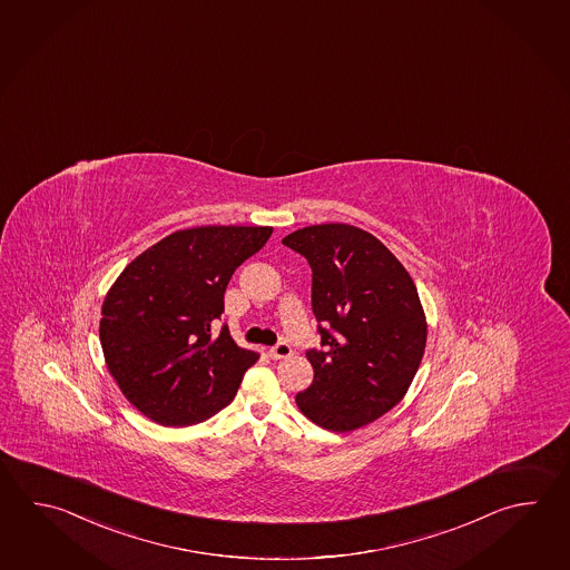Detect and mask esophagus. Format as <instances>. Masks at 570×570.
I'll list each match as a JSON object with an SVG mask.
<instances>
[{"label": "esophagus", "instance_id": "esophagus-1", "mask_svg": "<svg viewBox=\"0 0 570 570\" xmlns=\"http://www.w3.org/2000/svg\"><path fill=\"white\" fill-rule=\"evenodd\" d=\"M292 355V347L288 343H278L276 347L269 348L272 360H288Z\"/></svg>", "mask_w": 570, "mask_h": 570}]
</instances>
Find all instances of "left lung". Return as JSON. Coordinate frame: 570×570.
Returning a JSON list of instances; mask_svg holds the SVG:
<instances>
[{"mask_svg": "<svg viewBox=\"0 0 570 570\" xmlns=\"http://www.w3.org/2000/svg\"><path fill=\"white\" fill-rule=\"evenodd\" d=\"M282 244L313 267V313L323 351L306 360L313 384L296 406L321 429L351 432L402 402L426 347V314L406 267L372 233L323 223Z\"/></svg>", "mask_w": 570, "mask_h": 570, "instance_id": "1", "label": "left lung"}]
</instances>
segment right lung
I'll return each instance as SVG.
<instances>
[{
	"instance_id": "right-lung-1",
	"label": "right lung",
	"mask_w": 570,
	"mask_h": 570,
	"mask_svg": "<svg viewBox=\"0 0 570 570\" xmlns=\"http://www.w3.org/2000/svg\"><path fill=\"white\" fill-rule=\"evenodd\" d=\"M272 227L180 229L131 259L107 291L99 338L121 394L163 426H193L232 404L259 353L227 325L217 337L233 272L266 245Z\"/></svg>"
}]
</instances>
